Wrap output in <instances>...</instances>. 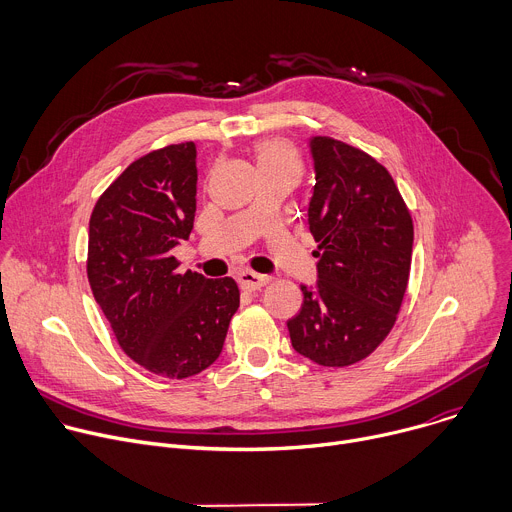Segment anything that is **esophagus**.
Wrapping results in <instances>:
<instances>
[{
	"label": "esophagus",
	"mask_w": 512,
	"mask_h": 512,
	"mask_svg": "<svg viewBox=\"0 0 512 512\" xmlns=\"http://www.w3.org/2000/svg\"><path fill=\"white\" fill-rule=\"evenodd\" d=\"M239 283L245 291H255V289H261L269 283V275H261V273L245 269V271L239 273Z\"/></svg>",
	"instance_id": "esophagus-1"
}]
</instances>
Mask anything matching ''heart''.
<instances>
[{
    "label": "heart",
    "mask_w": 512,
    "mask_h": 512,
    "mask_svg": "<svg viewBox=\"0 0 512 512\" xmlns=\"http://www.w3.org/2000/svg\"><path fill=\"white\" fill-rule=\"evenodd\" d=\"M255 156L259 170H294L300 174L302 160L296 145L285 137H265L257 141Z\"/></svg>",
    "instance_id": "1"
}]
</instances>
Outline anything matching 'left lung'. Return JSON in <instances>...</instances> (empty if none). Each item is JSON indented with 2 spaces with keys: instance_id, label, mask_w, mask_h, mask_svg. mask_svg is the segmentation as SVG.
Masks as SVG:
<instances>
[{
  "instance_id": "obj_1",
  "label": "left lung",
  "mask_w": 512,
  "mask_h": 512,
  "mask_svg": "<svg viewBox=\"0 0 512 512\" xmlns=\"http://www.w3.org/2000/svg\"><path fill=\"white\" fill-rule=\"evenodd\" d=\"M316 186L310 233L318 285H302V310L287 322L294 348L344 369L373 354L401 310L413 251L409 208L383 164L334 137H314Z\"/></svg>"
}]
</instances>
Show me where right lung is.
<instances>
[{
	"label": "right lung",
	"mask_w": 512,
	"mask_h": 512,
	"mask_svg": "<svg viewBox=\"0 0 512 512\" xmlns=\"http://www.w3.org/2000/svg\"><path fill=\"white\" fill-rule=\"evenodd\" d=\"M196 212V145L172 143L131 162L99 196L87 275L119 346L139 367L188 379L223 350L241 294L233 277L180 273L172 249Z\"/></svg>",
	"instance_id": "1"
}]
</instances>
